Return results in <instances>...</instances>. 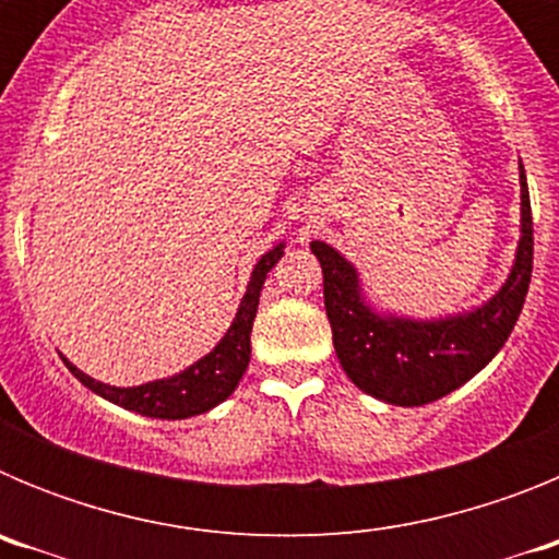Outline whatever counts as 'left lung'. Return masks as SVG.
I'll return each instance as SVG.
<instances>
[{"label":"left lung","mask_w":559,"mask_h":559,"mask_svg":"<svg viewBox=\"0 0 559 559\" xmlns=\"http://www.w3.org/2000/svg\"><path fill=\"white\" fill-rule=\"evenodd\" d=\"M324 274V308L341 367L360 392L392 406H426L481 372L521 316L532 280V204L521 167V240L507 283L490 302L445 319L378 313L364 302L355 265L313 240Z\"/></svg>","instance_id":"1"}]
</instances>
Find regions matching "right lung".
Segmentation results:
<instances>
[{
  "instance_id": "right-lung-1",
  "label": "right lung",
  "mask_w": 559,
  "mask_h": 559,
  "mask_svg": "<svg viewBox=\"0 0 559 559\" xmlns=\"http://www.w3.org/2000/svg\"><path fill=\"white\" fill-rule=\"evenodd\" d=\"M285 243H276L274 249L265 251L257 260L251 280L246 285V294L240 299V308L235 313V322L226 330L224 338L218 341V347L206 353L204 358L195 360L192 367L185 372L173 374V378L151 380L142 386H108L100 380L88 378L81 369L72 367L67 358L63 364L69 372L81 380L83 386L92 389L95 394L106 397L114 406H122L128 412H136L142 417H156V419H187L195 414H204L224 403L231 392L237 389L240 378H243L246 367L251 358V324H254L257 305H260V290H263L265 276L274 269L276 260L285 254Z\"/></svg>"
}]
</instances>
